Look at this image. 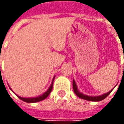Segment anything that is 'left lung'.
<instances>
[{
	"mask_svg": "<svg viewBox=\"0 0 124 124\" xmlns=\"http://www.w3.org/2000/svg\"><path fill=\"white\" fill-rule=\"evenodd\" d=\"M73 89H74V93L77 95V96L80 98L82 99H84V100H88V101H101L102 100H104L106 98L107 96L109 95V93H111V92L113 90L112 89V90H110L108 92H107L106 93H104L101 96H87V95H85L84 93L80 92V91L78 90V88H77V85L76 84V82L74 80H73Z\"/></svg>",
	"mask_w": 124,
	"mask_h": 124,
	"instance_id": "1",
	"label": "left lung"
}]
</instances>
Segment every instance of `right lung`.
<instances>
[{
    "instance_id": "add662e5",
    "label": "right lung",
    "mask_w": 124,
    "mask_h": 124,
    "mask_svg": "<svg viewBox=\"0 0 124 124\" xmlns=\"http://www.w3.org/2000/svg\"><path fill=\"white\" fill-rule=\"evenodd\" d=\"M54 78H55V76H54L53 80H52V82L51 85L49 87V88L48 89V90H46V92H45L43 94H42L41 96H37V97H34V98H23V97H20V96H18L16 94V95L18 98L19 99H20L21 100L25 101V102H28V103H34V102H38V101H42V100H43L44 99H46V98L49 96L50 93L51 92L52 90V87H53V82H54ZM10 89L12 90V89L10 88Z\"/></svg>"
}]
</instances>
